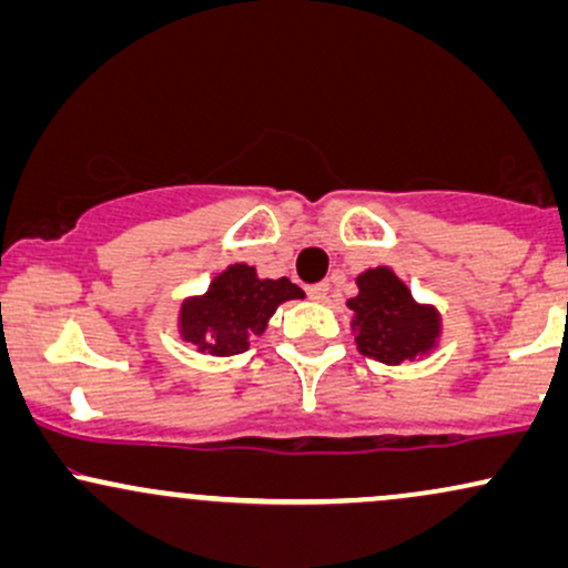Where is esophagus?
I'll use <instances>...</instances> for the list:
<instances>
[{"instance_id":"34e87169","label":"esophagus","mask_w":568,"mask_h":568,"mask_svg":"<svg viewBox=\"0 0 568 568\" xmlns=\"http://www.w3.org/2000/svg\"><path fill=\"white\" fill-rule=\"evenodd\" d=\"M331 285L328 283H315V285H306V296L315 298V302H325L328 298Z\"/></svg>"}]
</instances>
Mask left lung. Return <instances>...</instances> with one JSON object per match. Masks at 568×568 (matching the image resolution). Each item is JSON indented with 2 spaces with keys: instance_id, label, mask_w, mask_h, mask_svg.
<instances>
[{
  "instance_id": "8db88e82",
  "label": "left lung",
  "mask_w": 568,
  "mask_h": 568,
  "mask_svg": "<svg viewBox=\"0 0 568 568\" xmlns=\"http://www.w3.org/2000/svg\"><path fill=\"white\" fill-rule=\"evenodd\" d=\"M357 288L361 293L347 306L355 315V342L363 355L397 366L433 347L438 315L433 306L416 304L393 272L384 266L368 270L357 277Z\"/></svg>"
}]
</instances>
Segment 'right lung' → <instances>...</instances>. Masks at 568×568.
Wrapping results in <instances>:
<instances>
[{
	"label": "right lung",
	"mask_w": 568,
	"mask_h": 568,
	"mask_svg": "<svg viewBox=\"0 0 568 568\" xmlns=\"http://www.w3.org/2000/svg\"><path fill=\"white\" fill-rule=\"evenodd\" d=\"M288 277L258 280L256 270L234 264L213 280L202 298H192L181 310V331L186 342L211 355H237L247 338L262 334L266 321L288 298H302Z\"/></svg>",
	"instance_id": "add662e5"
}]
</instances>
